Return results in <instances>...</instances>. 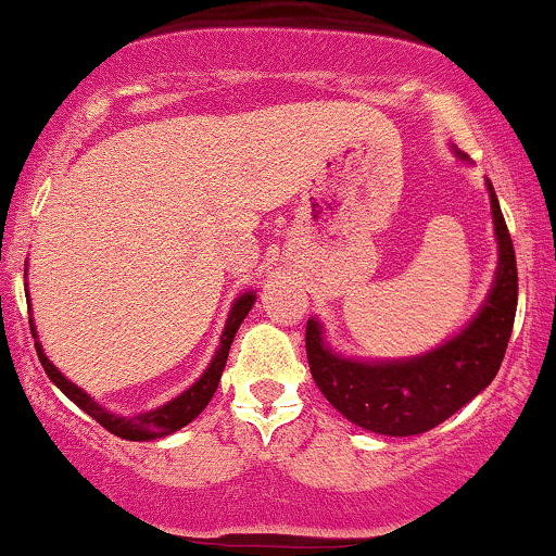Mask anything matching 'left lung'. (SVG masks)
Returning <instances> with one entry per match:
<instances>
[{
  "label": "left lung",
  "instance_id": "1",
  "mask_svg": "<svg viewBox=\"0 0 556 556\" xmlns=\"http://www.w3.org/2000/svg\"><path fill=\"white\" fill-rule=\"evenodd\" d=\"M489 200L500 244L497 276L479 315L455 338L414 358L358 362L330 351L323 325L315 317L306 319V362L312 377L330 406L356 427L388 437L429 432L471 403L500 371L518 309V265L492 185Z\"/></svg>",
  "mask_w": 556,
  "mask_h": 556
}]
</instances>
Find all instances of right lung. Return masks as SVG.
Returning a JSON list of instances; mask_svg holds the SVG:
<instances>
[{
	"mask_svg": "<svg viewBox=\"0 0 556 556\" xmlns=\"http://www.w3.org/2000/svg\"><path fill=\"white\" fill-rule=\"evenodd\" d=\"M254 299H257L254 296V291H247V293H241L237 302H233L231 312H228L226 328H224V332H220L218 351H215L213 362L207 364V369L202 371V377L192 384V388H187L185 393H181L179 397H174V401H168L166 406L148 410V414L129 416V419L127 416H116L103 406H98L93 397H90L88 393H83L75 382H70L67 377H64L62 371H59L54 364L46 358L41 343L38 341H36V354H38V362H41L43 371L49 375V380L54 382L56 388L62 390V393L67 395L72 403H75V406H80L85 414L93 416V419L101 424L103 429H109L111 434L122 437V440H132V442L159 440V437L179 432V429L187 427L189 421L198 419L202 410H205L207 403H211L215 388H218V382H220V375H224L228 349H231L239 325L244 323L247 315H250V309L254 306ZM30 332H33V338H38L36 328H33V319H30Z\"/></svg>",
	"mask_w": 556,
	"mask_h": 556,
	"instance_id": "right-lung-1",
	"label": "right lung"
}]
</instances>
